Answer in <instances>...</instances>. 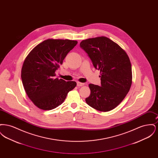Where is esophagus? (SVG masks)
Listing matches in <instances>:
<instances>
[{
	"label": "esophagus",
	"instance_id": "1",
	"mask_svg": "<svg viewBox=\"0 0 158 158\" xmlns=\"http://www.w3.org/2000/svg\"><path fill=\"white\" fill-rule=\"evenodd\" d=\"M84 85H85L84 83L80 82H77V86H82Z\"/></svg>",
	"mask_w": 158,
	"mask_h": 158
}]
</instances>
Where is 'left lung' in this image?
Returning a JSON list of instances; mask_svg holds the SVG:
<instances>
[{
  "label": "left lung",
  "instance_id": "obj_1",
  "mask_svg": "<svg viewBox=\"0 0 158 158\" xmlns=\"http://www.w3.org/2000/svg\"><path fill=\"white\" fill-rule=\"evenodd\" d=\"M80 46L101 73V86L89 85L90 94L86 102L98 111H111L120 104L130 89L132 71L130 59L120 45L106 37L84 40Z\"/></svg>",
  "mask_w": 158,
  "mask_h": 158
}]
</instances>
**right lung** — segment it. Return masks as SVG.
Wrapping results in <instances>:
<instances>
[{"mask_svg":"<svg viewBox=\"0 0 158 158\" xmlns=\"http://www.w3.org/2000/svg\"><path fill=\"white\" fill-rule=\"evenodd\" d=\"M77 44V41L68 39H48L35 46L25 58L21 69L23 86L38 108H56L75 88L76 82L56 78L55 72Z\"/></svg>","mask_w":158,"mask_h":158,"instance_id":"1","label":"right lung"}]
</instances>
